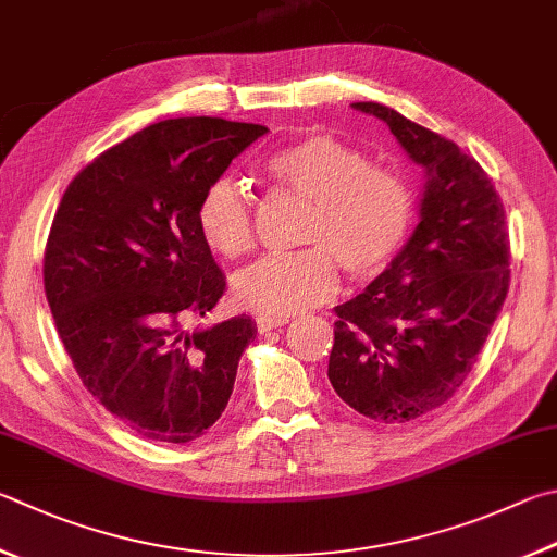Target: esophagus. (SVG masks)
<instances>
[{"instance_id": "1", "label": "esophagus", "mask_w": 557, "mask_h": 557, "mask_svg": "<svg viewBox=\"0 0 557 557\" xmlns=\"http://www.w3.org/2000/svg\"><path fill=\"white\" fill-rule=\"evenodd\" d=\"M256 323H258V331L260 333H268V331H275V329H282L287 323V319H280V317H265V313H260V317H256Z\"/></svg>"}]
</instances>
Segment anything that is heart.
<instances>
[{
    "mask_svg": "<svg viewBox=\"0 0 557 557\" xmlns=\"http://www.w3.org/2000/svg\"><path fill=\"white\" fill-rule=\"evenodd\" d=\"M268 173L311 201L305 244L295 256H265L238 272L240 305L287 319L321 305L338 287V263L352 277H372L389 265L413 221V195L401 175L370 168L358 148L313 134L277 150ZM197 231L224 258L252 246V207L248 191L231 177H216L201 191Z\"/></svg>",
    "mask_w": 557,
    "mask_h": 557,
    "instance_id": "obj_1",
    "label": "heart"
}]
</instances>
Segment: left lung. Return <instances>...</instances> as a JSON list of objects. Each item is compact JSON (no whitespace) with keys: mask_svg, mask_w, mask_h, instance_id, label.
<instances>
[{"mask_svg":"<svg viewBox=\"0 0 557 557\" xmlns=\"http://www.w3.org/2000/svg\"><path fill=\"white\" fill-rule=\"evenodd\" d=\"M387 124L423 170L419 224L358 297L336 307L329 380L377 423L446 404L472 370L509 289L504 205L484 170L433 131L377 102L350 104Z\"/></svg>","mask_w":557,"mask_h":557,"instance_id":"1","label":"left lung"}]
</instances>
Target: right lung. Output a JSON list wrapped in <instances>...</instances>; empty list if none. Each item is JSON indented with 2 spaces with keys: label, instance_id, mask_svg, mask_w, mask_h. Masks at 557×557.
Returning <instances> with one entry per match:
<instances>
[{
  "label": "right lung",
  "instance_id": "obj_1",
  "mask_svg": "<svg viewBox=\"0 0 557 557\" xmlns=\"http://www.w3.org/2000/svg\"><path fill=\"white\" fill-rule=\"evenodd\" d=\"M265 134L211 116L158 121L104 150L60 199L48 307L89 394L138 436L195 441L234 392L256 321L182 323L205 319L226 292L197 231L201 191Z\"/></svg>",
  "mask_w": 557,
  "mask_h": 557
}]
</instances>
